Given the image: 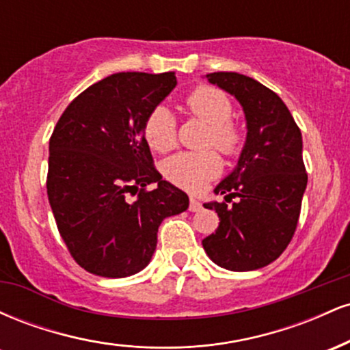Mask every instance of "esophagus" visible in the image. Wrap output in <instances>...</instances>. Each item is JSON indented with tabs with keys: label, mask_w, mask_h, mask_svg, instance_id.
<instances>
[{
	"label": "esophagus",
	"mask_w": 350,
	"mask_h": 350,
	"mask_svg": "<svg viewBox=\"0 0 350 350\" xmlns=\"http://www.w3.org/2000/svg\"><path fill=\"white\" fill-rule=\"evenodd\" d=\"M200 208H202V206H200V202L196 198H191V200H189V211L191 212H199Z\"/></svg>",
	"instance_id": "esophagus-1"
}]
</instances>
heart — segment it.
Segmentation results:
<instances>
[{"instance_id":"heart-1","label":"heart","mask_w":350,"mask_h":350,"mask_svg":"<svg viewBox=\"0 0 350 350\" xmlns=\"http://www.w3.org/2000/svg\"><path fill=\"white\" fill-rule=\"evenodd\" d=\"M186 105L191 113L211 126L207 146H214L227 156H235L243 143L239 128L230 122L234 105L230 98L219 88L200 85L187 95ZM176 118L164 105L154 107L143 123V135L151 150L166 152L176 144ZM222 171V163L214 151L178 152L163 164V172L176 186L196 192L207 180L217 178Z\"/></svg>"}]
</instances>
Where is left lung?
I'll return each mask as SVG.
<instances>
[{
	"mask_svg": "<svg viewBox=\"0 0 350 350\" xmlns=\"http://www.w3.org/2000/svg\"><path fill=\"white\" fill-rule=\"evenodd\" d=\"M206 77L240 102L247 142L235 170L214 189L226 202L204 204L220 224L202 247L226 270H258L284 252L298 226L308 184L303 138L283 100L255 79L237 72ZM232 198L236 202L228 208Z\"/></svg>",
	"mask_w": 350,
	"mask_h": 350,
	"instance_id": "8db88e82",
	"label": "left lung"
}]
</instances>
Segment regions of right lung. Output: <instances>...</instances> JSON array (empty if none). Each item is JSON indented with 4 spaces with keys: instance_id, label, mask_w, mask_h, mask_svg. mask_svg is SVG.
Instances as JSON below:
<instances>
[{
    "instance_id": "add662e5",
    "label": "right lung",
    "mask_w": 350,
    "mask_h": 350,
    "mask_svg": "<svg viewBox=\"0 0 350 350\" xmlns=\"http://www.w3.org/2000/svg\"><path fill=\"white\" fill-rule=\"evenodd\" d=\"M176 83L174 72H118L72 100L52 131L47 198L60 237L88 273L142 271L163 220L189 207L186 192L156 171L143 135L146 115ZM130 193L139 196L130 201Z\"/></svg>"
}]
</instances>
